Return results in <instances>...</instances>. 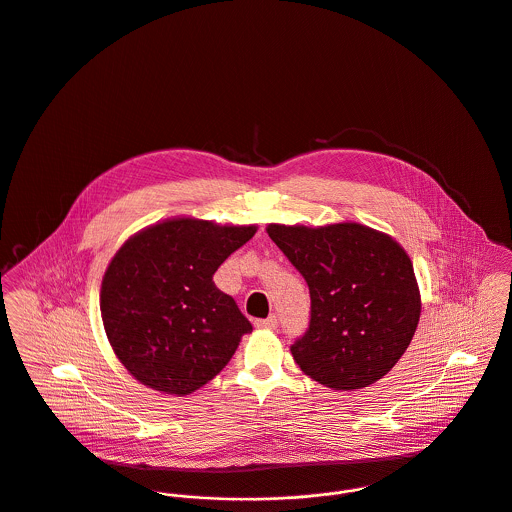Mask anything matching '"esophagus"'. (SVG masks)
Instances as JSON below:
<instances>
[{
  "label": "esophagus",
  "instance_id": "esophagus-1",
  "mask_svg": "<svg viewBox=\"0 0 512 512\" xmlns=\"http://www.w3.org/2000/svg\"><path fill=\"white\" fill-rule=\"evenodd\" d=\"M277 316H269L265 320H255V326L257 328H263V330H275L277 328Z\"/></svg>",
  "mask_w": 512,
  "mask_h": 512
}]
</instances>
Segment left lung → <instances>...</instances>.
I'll use <instances>...</instances> for the list:
<instances>
[{
    "instance_id": "8db88e82",
    "label": "left lung",
    "mask_w": 512,
    "mask_h": 512,
    "mask_svg": "<svg viewBox=\"0 0 512 512\" xmlns=\"http://www.w3.org/2000/svg\"><path fill=\"white\" fill-rule=\"evenodd\" d=\"M267 233L310 288V326L290 345L298 367L334 391L383 379L420 320V290L406 251L391 235L357 222L269 224Z\"/></svg>"
}]
</instances>
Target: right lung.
<instances>
[{
    "instance_id": "add662e5",
    "label": "right lung",
    "mask_w": 512,
    "mask_h": 512,
    "mask_svg": "<svg viewBox=\"0 0 512 512\" xmlns=\"http://www.w3.org/2000/svg\"><path fill=\"white\" fill-rule=\"evenodd\" d=\"M257 226L171 218L131 235L100 290L106 336L145 387L184 397L212 381L253 328L214 273Z\"/></svg>"
}]
</instances>
